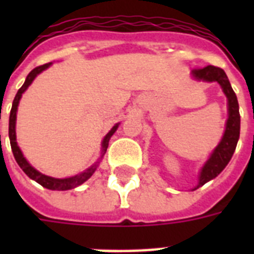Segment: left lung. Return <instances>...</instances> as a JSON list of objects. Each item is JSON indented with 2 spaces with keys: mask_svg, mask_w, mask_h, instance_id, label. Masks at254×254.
I'll use <instances>...</instances> for the list:
<instances>
[{
  "mask_svg": "<svg viewBox=\"0 0 254 254\" xmlns=\"http://www.w3.org/2000/svg\"><path fill=\"white\" fill-rule=\"evenodd\" d=\"M191 75L197 81H207V83L216 81L228 100V119L225 123L224 134L200 169L199 182L192 189L196 190L205 185L207 182L212 181L213 178H216L232 158L233 153L236 150L237 141L240 137V113H239L236 93L233 92L228 77L223 69L215 65H207L204 68L192 69Z\"/></svg>",
  "mask_w": 254,
  "mask_h": 254,
  "instance_id": "8db88e82",
  "label": "left lung"
}]
</instances>
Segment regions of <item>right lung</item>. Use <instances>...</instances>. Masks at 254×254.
I'll use <instances>...</instances> for the list:
<instances>
[{"label":"right lung","mask_w":254,"mask_h":254,"mask_svg":"<svg viewBox=\"0 0 254 254\" xmlns=\"http://www.w3.org/2000/svg\"><path fill=\"white\" fill-rule=\"evenodd\" d=\"M53 64V63H47V64L39 65L37 68H34L31 72L27 75L26 77L25 83L22 85L19 89H18L17 95L14 97L13 100V105H11V111H10V117H9V138H10V146H11V151H13L14 158L17 161V163L19 165L22 170H23V173L30 178V179H33L37 183H39L41 186H43L45 189L49 190H55V191H65V190H72L77 186L83 185L84 182H87L89 178L93 175L97 167L100 165V161L103 159L104 154L107 153L108 145H109V139L113 134H115V131L119 129L120 123H117L115 127H112L111 130L108 131L107 135L103 138V142H101V154H100L99 159L96 161L92 166L88 167L87 170L84 171H81L80 174H77V175H73V177H68V178H53L49 177V175H45V174L39 173L37 169H34L29 162H27V159L23 157L22 154L21 149L18 146L17 143V135H15V121H17V111H18V105H19V100H21L22 95H23V92L29 88V85L31 84L34 81V79L39 75L41 72H43L45 69H47L50 65Z\"/></svg>","instance_id":"right-lung-1"}]
</instances>
